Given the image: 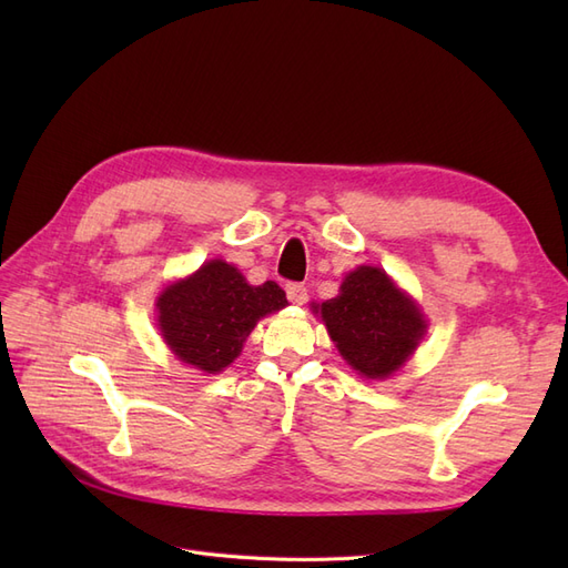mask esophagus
Listing matches in <instances>:
<instances>
[{
    "label": "esophagus",
    "instance_id": "34e87169",
    "mask_svg": "<svg viewBox=\"0 0 568 568\" xmlns=\"http://www.w3.org/2000/svg\"><path fill=\"white\" fill-rule=\"evenodd\" d=\"M286 298L291 303L303 305L307 301V288L303 284H298V282H291V284H286Z\"/></svg>",
    "mask_w": 568,
    "mask_h": 568
}]
</instances>
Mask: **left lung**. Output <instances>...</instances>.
I'll use <instances>...</instances> for the list:
<instances>
[{"mask_svg":"<svg viewBox=\"0 0 568 568\" xmlns=\"http://www.w3.org/2000/svg\"><path fill=\"white\" fill-rule=\"evenodd\" d=\"M346 363L367 379H388L417 351L426 320L417 303L382 267L359 265L343 280L338 296L315 303Z\"/></svg>","mask_w":568,"mask_h":568,"instance_id":"obj_1","label":"left lung"}]
</instances>
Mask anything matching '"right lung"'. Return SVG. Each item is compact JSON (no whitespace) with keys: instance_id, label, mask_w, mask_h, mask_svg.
Masks as SVG:
<instances>
[{"instance_id":"right-lung-1","label":"right lung","mask_w":568,"mask_h":568,"mask_svg":"<svg viewBox=\"0 0 568 568\" xmlns=\"http://www.w3.org/2000/svg\"><path fill=\"white\" fill-rule=\"evenodd\" d=\"M286 305V294L274 282L251 286L234 265L209 261L192 277L170 284L156 311L168 348L182 363L217 374L242 353L257 320Z\"/></svg>"}]
</instances>
